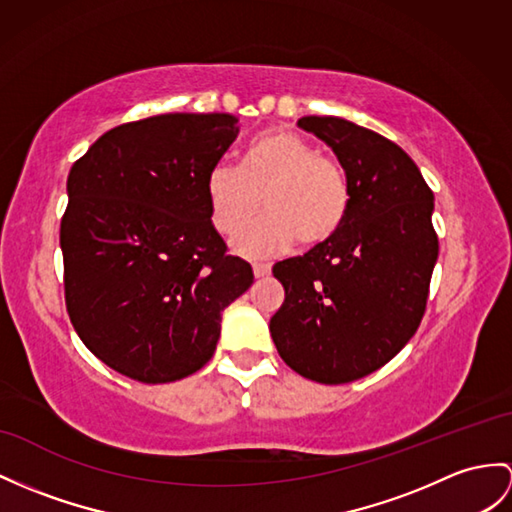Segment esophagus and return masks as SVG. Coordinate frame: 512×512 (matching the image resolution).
I'll return each instance as SVG.
<instances>
[{
	"label": "esophagus",
	"mask_w": 512,
	"mask_h": 512,
	"mask_svg": "<svg viewBox=\"0 0 512 512\" xmlns=\"http://www.w3.org/2000/svg\"><path fill=\"white\" fill-rule=\"evenodd\" d=\"M271 273V265L269 263H254V276L256 278H267Z\"/></svg>",
	"instance_id": "obj_1"
}]
</instances>
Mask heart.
<instances>
[{"instance_id":"1","label":"heart","mask_w":512,"mask_h":512,"mask_svg":"<svg viewBox=\"0 0 512 512\" xmlns=\"http://www.w3.org/2000/svg\"><path fill=\"white\" fill-rule=\"evenodd\" d=\"M210 219L234 239L247 230L260 204L267 217L236 241L245 256L289 247H319L334 239L350 210L352 189L339 160L289 130L258 134L241 152L239 167H215L206 180Z\"/></svg>"}]
</instances>
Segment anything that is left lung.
<instances>
[{
    "mask_svg": "<svg viewBox=\"0 0 512 512\" xmlns=\"http://www.w3.org/2000/svg\"><path fill=\"white\" fill-rule=\"evenodd\" d=\"M332 147L352 199L334 239L273 265L284 302L269 321L299 376L345 384L369 376L413 339L439 258L434 195L400 145L341 117H302Z\"/></svg>",
    "mask_w": 512,
    "mask_h": 512,
    "instance_id": "8db88e82",
    "label": "left lung"
}]
</instances>
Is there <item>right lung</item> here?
<instances>
[{
    "label": "right lung",
    "instance_id": "obj_1",
    "mask_svg": "<svg viewBox=\"0 0 512 512\" xmlns=\"http://www.w3.org/2000/svg\"><path fill=\"white\" fill-rule=\"evenodd\" d=\"M236 121L173 112L123 123L73 162L60 221L67 313L121 376L162 384L202 369L223 308L254 282L226 254L206 197Z\"/></svg>",
    "mask_w": 512,
    "mask_h": 512
}]
</instances>
